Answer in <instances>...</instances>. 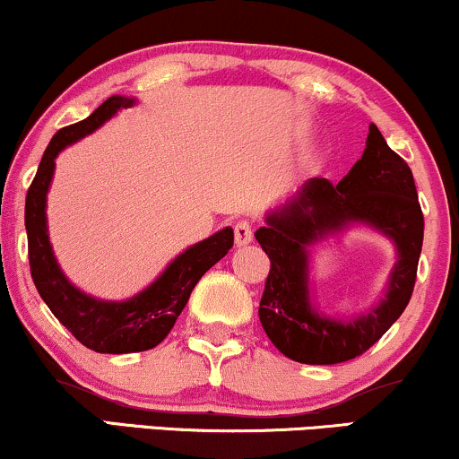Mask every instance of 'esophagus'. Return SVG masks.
Wrapping results in <instances>:
<instances>
[{"label":"esophagus","mask_w":459,"mask_h":459,"mask_svg":"<svg viewBox=\"0 0 459 459\" xmlns=\"http://www.w3.org/2000/svg\"><path fill=\"white\" fill-rule=\"evenodd\" d=\"M254 239V230H252V224L247 222V220H239V222L235 224V243L237 246H247V243H252Z\"/></svg>","instance_id":"1"}]
</instances>
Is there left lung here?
Returning <instances> with one entry per match:
<instances>
[{"label": "left lung", "mask_w": 459, "mask_h": 459, "mask_svg": "<svg viewBox=\"0 0 459 459\" xmlns=\"http://www.w3.org/2000/svg\"><path fill=\"white\" fill-rule=\"evenodd\" d=\"M362 225L390 238L397 263L386 292L359 316H328L310 294V249ZM256 241L271 260L260 299V324L294 362L336 364L359 356L403 316L413 294L423 243V213L409 165L368 126L362 159L339 184L309 178L264 216Z\"/></svg>", "instance_id": "8db88e82"}]
</instances>
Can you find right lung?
I'll return each instance as SVG.
<instances>
[{
  "label": "right lung",
  "instance_id": "add662e5",
  "mask_svg": "<svg viewBox=\"0 0 459 459\" xmlns=\"http://www.w3.org/2000/svg\"><path fill=\"white\" fill-rule=\"evenodd\" d=\"M131 106H135L133 97L112 95L89 118L56 131L46 148L25 201L29 264L39 297L80 343L100 353L146 351L159 345L171 333L196 281L229 254L235 241L233 229L226 226L178 254L148 288L125 300L97 299L69 281L52 252L46 218V196L55 176V160L61 150L91 135L120 109Z\"/></svg>",
  "mask_w": 459,
  "mask_h": 459
}]
</instances>
